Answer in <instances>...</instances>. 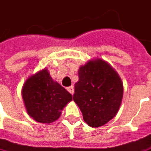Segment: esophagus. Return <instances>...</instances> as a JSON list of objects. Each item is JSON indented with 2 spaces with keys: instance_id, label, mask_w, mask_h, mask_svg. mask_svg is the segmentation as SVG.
<instances>
[{
  "instance_id": "obj_1",
  "label": "esophagus",
  "mask_w": 151,
  "mask_h": 151,
  "mask_svg": "<svg viewBox=\"0 0 151 151\" xmlns=\"http://www.w3.org/2000/svg\"><path fill=\"white\" fill-rule=\"evenodd\" d=\"M67 91H68V92L70 94H73V92H74V88H73V86H68V88H67Z\"/></svg>"
}]
</instances>
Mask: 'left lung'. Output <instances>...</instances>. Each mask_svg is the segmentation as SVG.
<instances>
[{
	"instance_id": "8db88e82",
	"label": "left lung",
	"mask_w": 151,
	"mask_h": 151,
	"mask_svg": "<svg viewBox=\"0 0 151 151\" xmlns=\"http://www.w3.org/2000/svg\"><path fill=\"white\" fill-rule=\"evenodd\" d=\"M73 101L90 127H98L116 115L123 99L119 76L105 61L97 59L80 67Z\"/></svg>"
}]
</instances>
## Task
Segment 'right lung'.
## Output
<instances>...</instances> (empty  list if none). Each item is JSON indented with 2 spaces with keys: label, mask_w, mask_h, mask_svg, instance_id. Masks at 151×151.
<instances>
[{
  "label": "right lung",
  "mask_w": 151,
  "mask_h": 151,
  "mask_svg": "<svg viewBox=\"0 0 151 151\" xmlns=\"http://www.w3.org/2000/svg\"><path fill=\"white\" fill-rule=\"evenodd\" d=\"M23 99L28 114L37 122L50 123L57 120L61 110L69 101L72 95L43 69L25 82Z\"/></svg>",
  "instance_id": "obj_1"
}]
</instances>
